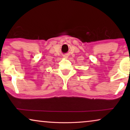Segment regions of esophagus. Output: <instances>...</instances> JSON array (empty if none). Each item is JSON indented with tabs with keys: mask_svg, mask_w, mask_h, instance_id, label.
<instances>
[{
	"mask_svg": "<svg viewBox=\"0 0 130 130\" xmlns=\"http://www.w3.org/2000/svg\"><path fill=\"white\" fill-rule=\"evenodd\" d=\"M67 57H67V56H64L63 57V58H67Z\"/></svg>",
	"mask_w": 130,
	"mask_h": 130,
	"instance_id": "obj_1",
	"label": "esophagus"
}]
</instances>
